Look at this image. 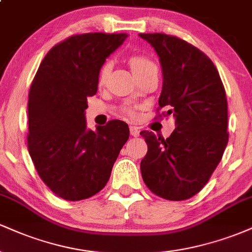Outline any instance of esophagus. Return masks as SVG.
Wrapping results in <instances>:
<instances>
[{
  "mask_svg": "<svg viewBox=\"0 0 252 252\" xmlns=\"http://www.w3.org/2000/svg\"><path fill=\"white\" fill-rule=\"evenodd\" d=\"M130 134L134 136V137H137V136H140V130H138V128H136V126H130Z\"/></svg>",
  "mask_w": 252,
  "mask_h": 252,
  "instance_id": "obj_1",
  "label": "esophagus"
}]
</instances>
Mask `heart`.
I'll return each instance as SVG.
<instances>
[{"label": "heart", "mask_w": 252, "mask_h": 252, "mask_svg": "<svg viewBox=\"0 0 252 252\" xmlns=\"http://www.w3.org/2000/svg\"><path fill=\"white\" fill-rule=\"evenodd\" d=\"M128 62L136 76L147 71H152V70L158 71V66H156V63L153 62L149 57L144 56V54H140V53L131 54V56H129L128 58ZM110 70H111V63H110V62H104L102 65L99 66V68H98V72H97L98 85H103V84H105L106 79H108L110 74ZM123 110L126 114L130 115V116L134 115V111H132V109L129 108V106H126V108H124Z\"/></svg>", "instance_id": "b5f03b06"}]
</instances>
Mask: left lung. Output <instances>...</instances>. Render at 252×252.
Masks as SVG:
<instances>
[{"mask_svg": "<svg viewBox=\"0 0 252 252\" xmlns=\"http://www.w3.org/2000/svg\"><path fill=\"white\" fill-rule=\"evenodd\" d=\"M140 36L154 47L162 66L155 118L175 117L174 131L166 140L140 132L148 146L141 174L154 194L186 200L209 182L226 148V94L215 63L192 43L163 33ZM163 107L166 111L160 113Z\"/></svg>", "mask_w": 252, "mask_h": 252, "instance_id": "left-lung-1", "label": "left lung"}]
</instances>
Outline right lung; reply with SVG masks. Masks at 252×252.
<instances>
[{"mask_svg":"<svg viewBox=\"0 0 252 252\" xmlns=\"http://www.w3.org/2000/svg\"><path fill=\"white\" fill-rule=\"evenodd\" d=\"M126 33L76 34L48 51L28 94V152L37 174L59 198L97 194L129 138V126L112 120L86 130L88 97L97 92L99 66Z\"/></svg>","mask_w":252,"mask_h":252,"instance_id":"obj_1","label":"right lung"}]
</instances>
